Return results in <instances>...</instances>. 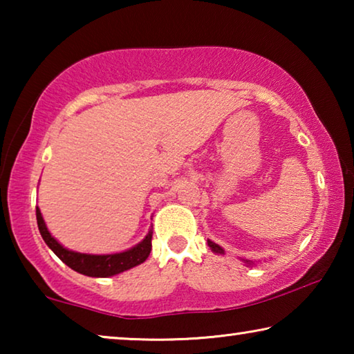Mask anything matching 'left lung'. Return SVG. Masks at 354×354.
<instances>
[{"instance_id": "1", "label": "left lung", "mask_w": 354, "mask_h": 354, "mask_svg": "<svg viewBox=\"0 0 354 354\" xmlns=\"http://www.w3.org/2000/svg\"><path fill=\"white\" fill-rule=\"evenodd\" d=\"M207 245H209V247H211V248H212V251H214V253H218V254H223V253H225V251H223V248H221V247H218V245H217V243H214V242H211V241H207ZM245 262H247V263H250V266H251V262H250V261H245Z\"/></svg>"}]
</instances>
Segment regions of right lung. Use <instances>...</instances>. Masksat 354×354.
Instances as JSON below:
<instances>
[{
  "label": "right lung",
  "instance_id": "right-lung-1",
  "mask_svg": "<svg viewBox=\"0 0 354 354\" xmlns=\"http://www.w3.org/2000/svg\"><path fill=\"white\" fill-rule=\"evenodd\" d=\"M35 215H37L39 231L48 247L55 251V254L59 257V259H61L64 263H67L70 268H73V270L77 273L87 274V277L107 278V277H112V274L129 270V268L145 262L147 257L149 256V251H151L153 236L151 232H148V236L143 239L139 245H136L134 248H131L128 251H123V253L101 254V256L75 253V251L64 248L62 245L50 234V231L46 230V225L44 221V217H41L39 207H35Z\"/></svg>",
  "mask_w": 354,
  "mask_h": 354
}]
</instances>
